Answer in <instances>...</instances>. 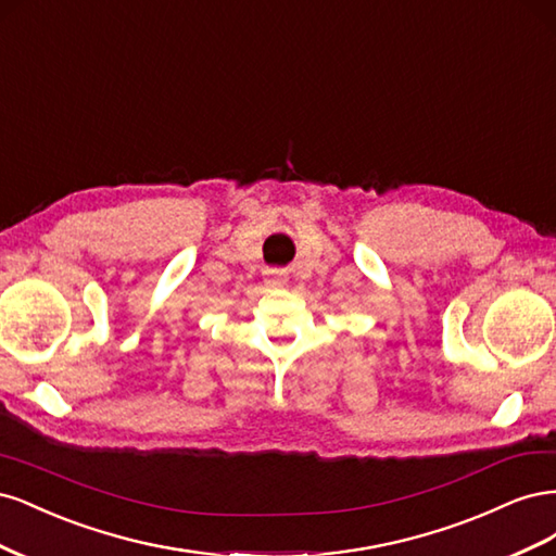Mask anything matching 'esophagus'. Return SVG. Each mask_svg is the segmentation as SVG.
I'll return each instance as SVG.
<instances>
[{"mask_svg": "<svg viewBox=\"0 0 556 556\" xmlns=\"http://www.w3.org/2000/svg\"><path fill=\"white\" fill-rule=\"evenodd\" d=\"M266 285H268V288H282L285 274L282 271H268L266 274Z\"/></svg>", "mask_w": 556, "mask_h": 556, "instance_id": "1", "label": "esophagus"}]
</instances>
